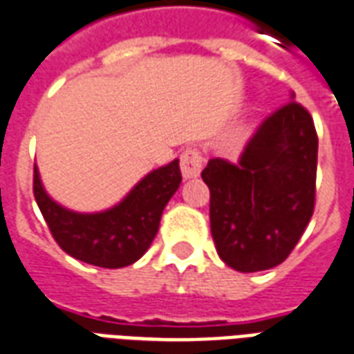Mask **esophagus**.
Returning <instances> with one entry per match:
<instances>
[{
    "mask_svg": "<svg viewBox=\"0 0 354 354\" xmlns=\"http://www.w3.org/2000/svg\"><path fill=\"white\" fill-rule=\"evenodd\" d=\"M202 153L196 150V148H187L183 150V153L180 156V169H182V176L185 180H193V178H198L202 172Z\"/></svg>",
    "mask_w": 354,
    "mask_h": 354,
    "instance_id": "obj_1",
    "label": "esophagus"
}]
</instances>
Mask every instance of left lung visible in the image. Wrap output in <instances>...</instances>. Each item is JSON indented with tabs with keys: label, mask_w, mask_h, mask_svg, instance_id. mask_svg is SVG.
Returning <instances> with one entry per match:
<instances>
[{
	"label": "left lung",
	"mask_w": 354,
	"mask_h": 354,
	"mask_svg": "<svg viewBox=\"0 0 354 354\" xmlns=\"http://www.w3.org/2000/svg\"><path fill=\"white\" fill-rule=\"evenodd\" d=\"M315 171L314 120L293 100L260 124L236 165L209 159L202 180L221 260L241 273L282 263L314 213Z\"/></svg>",
	"instance_id": "8db88e82"
}]
</instances>
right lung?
Instances as JSON below:
<instances>
[{"label": "right lung", "mask_w": 354, "mask_h": 354, "mask_svg": "<svg viewBox=\"0 0 354 354\" xmlns=\"http://www.w3.org/2000/svg\"><path fill=\"white\" fill-rule=\"evenodd\" d=\"M182 183L180 161L148 172L122 201L96 213L61 206L40 182L35 165L33 193L53 239L66 254L96 267L120 269L139 260L159 230L161 213Z\"/></svg>", "instance_id": "1"}]
</instances>
